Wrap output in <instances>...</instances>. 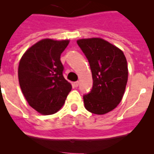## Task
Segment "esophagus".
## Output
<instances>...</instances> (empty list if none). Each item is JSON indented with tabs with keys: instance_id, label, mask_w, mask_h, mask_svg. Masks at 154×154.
<instances>
[{
	"instance_id": "1",
	"label": "esophagus",
	"mask_w": 154,
	"mask_h": 154,
	"mask_svg": "<svg viewBox=\"0 0 154 154\" xmlns=\"http://www.w3.org/2000/svg\"><path fill=\"white\" fill-rule=\"evenodd\" d=\"M74 84V87H75V88H77L79 86V81H76V82H75V83H73Z\"/></svg>"
}]
</instances>
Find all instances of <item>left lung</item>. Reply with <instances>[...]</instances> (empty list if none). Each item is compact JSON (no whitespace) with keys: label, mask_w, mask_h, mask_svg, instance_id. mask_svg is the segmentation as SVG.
Masks as SVG:
<instances>
[{"label":"left lung","mask_w":154,"mask_h":154,"mask_svg":"<svg viewBox=\"0 0 154 154\" xmlns=\"http://www.w3.org/2000/svg\"><path fill=\"white\" fill-rule=\"evenodd\" d=\"M92 74L93 85L83 95L85 108L90 112L103 115L120 103L128 81L127 60L122 51L101 38L77 41Z\"/></svg>","instance_id":"obj_1"}]
</instances>
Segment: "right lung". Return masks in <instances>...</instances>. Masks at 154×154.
Masks as SVG:
<instances>
[{
	"instance_id": "1",
	"label": "right lung",
	"mask_w": 154,
	"mask_h": 154,
	"mask_svg": "<svg viewBox=\"0 0 154 154\" xmlns=\"http://www.w3.org/2000/svg\"><path fill=\"white\" fill-rule=\"evenodd\" d=\"M68 43V40H41L26 51L19 63L22 93L29 104L43 115L57 112L72 88L63 77L60 61Z\"/></svg>"
}]
</instances>
